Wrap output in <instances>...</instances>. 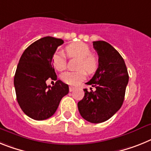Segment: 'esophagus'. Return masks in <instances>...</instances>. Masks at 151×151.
<instances>
[{"label":"esophagus","instance_id":"obj_1","mask_svg":"<svg viewBox=\"0 0 151 151\" xmlns=\"http://www.w3.org/2000/svg\"><path fill=\"white\" fill-rule=\"evenodd\" d=\"M74 89H75V87H72V86H70V87H69V91H70V92H72V91H74Z\"/></svg>","mask_w":151,"mask_h":151}]
</instances>
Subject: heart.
Returning a JSON list of instances; mask_svg holds the SVG:
<instances>
[{"instance_id": "b5f03b06", "label": "heart", "mask_w": 151, "mask_h": 151, "mask_svg": "<svg viewBox=\"0 0 151 151\" xmlns=\"http://www.w3.org/2000/svg\"><path fill=\"white\" fill-rule=\"evenodd\" d=\"M65 51L69 58H79L77 71H67L62 73L61 78L66 83L70 85H78L84 81L87 72L93 74L97 71L99 66V58L94 54H91V48L82 42L73 43L65 47ZM53 65L58 70L62 71L67 67V58L61 51L55 52L52 57ZM85 69V72L84 70Z\"/></svg>"}]
</instances>
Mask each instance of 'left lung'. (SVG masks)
I'll return each mask as SVG.
<instances>
[{
  "label": "left lung",
  "instance_id": "8db88e82",
  "mask_svg": "<svg viewBox=\"0 0 151 151\" xmlns=\"http://www.w3.org/2000/svg\"><path fill=\"white\" fill-rule=\"evenodd\" d=\"M93 45L99 57V66L86 83L96 91L83 89L84 97L78 107L84 120L99 124L109 120L121 107L129 76L124 60L114 47L104 40L93 41Z\"/></svg>",
  "mask_w": 151,
  "mask_h": 151
}]
</instances>
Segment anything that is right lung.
<instances>
[{
  "label": "right lung",
  "instance_id": "add662e5",
  "mask_svg": "<svg viewBox=\"0 0 151 151\" xmlns=\"http://www.w3.org/2000/svg\"><path fill=\"white\" fill-rule=\"evenodd\" d=\"M63 43L52 37L39 39L24 51L17 64L14 79L17 101L25 114L36 121L50 117L69 92L60 80L52 87L46 83L49 78L57 80L52 57Z\"/></svg>",
  "mask_w": 151,
  "mask_h": 151
}]
</instances>
